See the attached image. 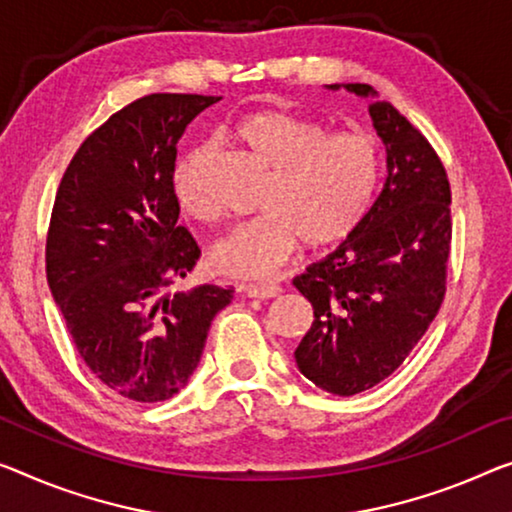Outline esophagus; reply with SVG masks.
<instances>
[{
  "mask_svg": "<svg viewBox=\"0 0 512 512\" xmlns=\"http://www.w3.org/2000/svg\"><path fill=\"white\" fill-rule=\"evenodd\" d=\"M242 290L249 297H256V300H274V297H279L283 290L277 283H249V286H242Z\"/></svg>",
  "mask_w": 512,
  "mask_h": 512,
  "instance_id": "34e87169",
  "label": "esophagus"
}]
</instances>
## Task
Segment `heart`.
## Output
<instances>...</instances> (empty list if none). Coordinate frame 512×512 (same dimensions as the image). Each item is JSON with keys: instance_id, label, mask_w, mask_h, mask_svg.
Returning <instances> with one entry per match:
<instances>
[{"instance_id": "b5f03b06", "label": "heart", "mask_w": 512, "mask_h": 512, "mask_svg": "<svg viewBox=\"0 0 512 512\" xmlns=\"http://www.w3.org/2000/svg\"><path fill=\"white\" fill-rule=\"evenodd\" d=\"M231 137L263 164L261 215L235 226L208 251L212 270L235 279H265L281 270L304 240L327 247L357 229L380 180V148L366 132H329L309 116L258 109L233 125ZM180 210L210 219L212 203L196 176L194 155L174 169Z\"/></svg>"}]
</instances>
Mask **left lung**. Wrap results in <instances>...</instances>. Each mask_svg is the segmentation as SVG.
<instances>
[{
	"instance_id": "8db88e82",
	"label": "left lung",
	"mask_w": 512,
	"mask_h": 512,
	"mask_svg": "<svg viewBox=\"0 0 512 512\" xmlns=\"http://www.w3.org/2000/svg\"><path fill=\"white\" fill-rule=\"evenodd\" d=\"M373 98L368 114L387 176L359 226L293 286L313 325L295 350L304 377L334 396L375 387L403 364L435 320L451 254V187L428 139L368 84H327Z\"/></svg>"
}]
</instances>
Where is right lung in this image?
I'll use <instances>...</instances> for the list:
<instances>
[{"label": "right lung", "mask_w": 512, "mask_h": 512, "mask_svg": "<svg viewBox=\"0 0 512 512\" xmlns=\"http://www.w3.org/2000/svg\"><path fill=\"white\" fill-rule=\"evenodd\" d=\"M217 96L153 93L84 139L47 231V286L89 371L116 396L160 403L190 382L233 288L169 290L201 249L174 192L178 139Z\"/></svg>", "instance_id": "add662e5"}]
</instances>
